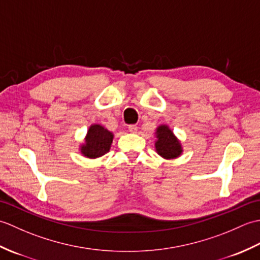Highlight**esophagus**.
Instances as JSON below:
<instances>
[{"mask_svg": "<svg viewBox=\"0 0 260 260\" xmlns=\"http://www.w3.org/2000/svg\"><path fill=\"white\" fill-rule=\"evenodd\" d=\"M137 128H139V127H137L136 125H129L128 126V131L131 132V133H136Z\"/></svg>", "mask_w": 260, "mask_h": 260, "instance_id": "1", "label": "esophagus"}]
</instances>
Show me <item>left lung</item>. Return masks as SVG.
<instances>
[{
	"label": "left lung",
	"instance_id": "8db88e82",
	"mask_svg": "<svg viewBox=\"0 0 260 260\" xmlns=\"http://www.w3.org/2000/svg\"><path fill=\"white\" fill-rule=\"evenodd\" d=\"M156 142L155 150L158 155L163 158L171 159L179 157L183 150H182L180 141L176 139L173 132L167 125H161L156 128Z\"/></svg>",
	"mask_w": 260,
	"mask_h": 260
}]
</instances>
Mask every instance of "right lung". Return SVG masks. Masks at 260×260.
<instances>
[{
  "label": "right lung",
  "mask_w": 260,
  "mask_h": 260,
  "mask_svg": "<svg viewBox=\"0 0 260 260\" xmlns=\"http://www.w3.org/2000/svg\"><path fill=\"white\" fill-rule=\"evenodd\" d=\"M114 135L112 132L99 124H93L89 127L85 137V144L80 146V152L88 158H96L105 155L109 152L113 143Z\"/></svg>",
  "instance_id": "obj_1"
}]
</instances>
